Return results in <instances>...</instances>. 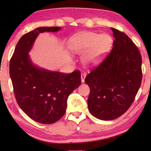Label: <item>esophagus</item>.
Here are the masks:
<instances>
[{"instance_id": "obj_1", "label": "esophagus", "mask_w": 151, "mask_h": 151, "mask_svg": "<svg viewBox=\"0 0 151 151\" xmlns=\"http://www.w3.org/2000/svg\"><path fill=\"white\" fill-rule=\"evenodd\" d=\"M86 78V73H82L81 74V82L83 83L84 82V79Z\"/></svg>"}]
</instances>
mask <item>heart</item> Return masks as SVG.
<instances>
[{
    "label": "heart",
    "instance_id": "heart-1",
    "mask_svg": "<svg viewBox=\"0 0 151 151\" xmlns=\"http://www.w3.org/2000/svg\"><path fill=\"white\" fill-rule=\"evenodd\" d=\"M113 45L110 35L95 32H82L73 36L69 42L70 50L76 53L86 52L84 62L89 66H97L104 60Z\"/></svg>",
    "mask_w": 151,
    "mask_h": 151
}]
</instances>
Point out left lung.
<instances>
[{
	"label": "left lung",
	"instance_id": "8db88e82",
	"mask_svg": "<svg viewBox=\"0 0 151 151\" xmlns=\"http://www.w3.org/2000/svg\"><path fill=\"white\" fill-rule=\"evenodd\" d=\"M115 40L111 52L86 76L90 88L88 108L102 120L116 119L133 102L142 79V56L124 33L111 28Z\"/></svg>",
	"mask_w": 151,
	"mask_h": 151
}]
</instances>
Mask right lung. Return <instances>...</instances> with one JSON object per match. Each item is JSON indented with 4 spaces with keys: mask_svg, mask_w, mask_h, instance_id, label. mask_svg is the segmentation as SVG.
<instances>
[{
    "mask_svg": "<svg viewBox=\"0 0 151 151\" xmlns=\"http://www.w3.org/2000/svg\"><path fill=\"white\" fill-rule=\"evenodd\" d=\"M61 27H43L23 35L9 63V75L18 106L34 121L50 124L65 113L68 97L81 84L80 71L70 74L34 65L29 52L40 33L56 32Z\"/></svg>",
    "mask_w": 151,
    "mask_h": 151,
    "instance_id": "obj_1",
    "label": "right lung"
}]
</instances>
